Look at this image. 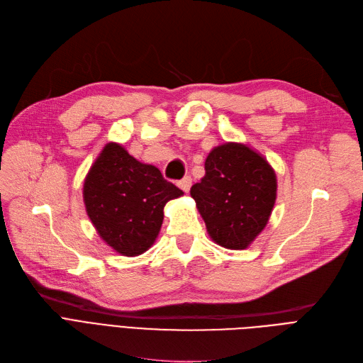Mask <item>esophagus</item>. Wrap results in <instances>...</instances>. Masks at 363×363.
<instances>
[{
	"label": "esophagus",
	"mask_w": 363,
	"mask_h": 363,
	"mask_svg": "<svg viewBox=\"0 0 363 363\" xmlns=\"http://www.w3.org/2000/svg\"><path fill=\"white\" fill-rule=\"evenodd\" d=\"M177 186L182 189L183 192H189V189H191V186H192V179L191 177H184V179H182L180 182H177Z\"/></svg>",
	"instance_id": "34e87169"
}]
</instances>
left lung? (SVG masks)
<instances>
[{
    "label": "left lung",
    "instance_id": "1",
    "mask_svg": "<svg viewBox=\"0 0 363 363\" xmlns=\"http://www.w3.org/2000/svg\"><path fill=\"white\" fill-rule=\"evenodd\" d=\"M278 195L276 172L263 155L247 143L226 142L211 149L205 176L191 196L214 242L247 250L267 226Z\"/></svg>",
    "mask_w": 363,
    "mask_h": 363
}]
</instances>
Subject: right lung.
<instances>
[{
	"mask_svg": "<svg viewBox=\"0 0 363 363\" xmlns=\"http://www.w3.org/2000/svg\"><path fill=\"white\" fill-rule=\"evenodd\" d=\"M183 196L161 171L137 161L127 149L109 142L84 179L85 211L103 242L119 255L135 257L157 240L164 206Z\"/></svg>",
	"mask_w": 363,
	"mask_h": 363,
	"instance_id": "obj_1",
	"label": "right lung"
}]
</instances>
